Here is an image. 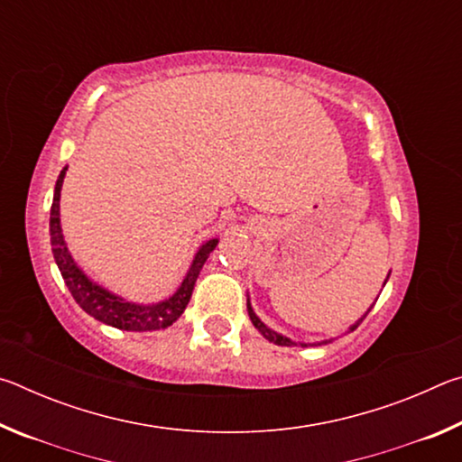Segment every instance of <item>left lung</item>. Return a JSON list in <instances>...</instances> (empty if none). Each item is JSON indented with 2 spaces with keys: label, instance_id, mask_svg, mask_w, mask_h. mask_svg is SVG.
Instances as JSON below:
<instances>
[{
  "label": "left lung",
  "instance_id": "1",
  "mask_svg": "<svg viewBox=\"0 0 462 462\" xmlns=\"http://www.w3.org/2000/svg\"><path fill=\"white\" fill-rule=\"evenodd\" d=\"M246 308H248V316H250V322H253L254 324V328H256V330H259L263 336H264V338H267V340H271V342H275V344H279V346H291V344H295V342H291V340H289V338H285V336H281V334H277L275 330H271V328H267V326H264L263 322H261V319L259 318H256V314H254V311H253V308H250V301H246ZM366 314H369V311H366ZM366 314L361 318V319H358V322L353 326V328H350V330H355V328H358V326H361V322H363V319L366 318Z\"/></svg>",
  "mask_w": 462,
  "mask_h": 462
}]
</instances>
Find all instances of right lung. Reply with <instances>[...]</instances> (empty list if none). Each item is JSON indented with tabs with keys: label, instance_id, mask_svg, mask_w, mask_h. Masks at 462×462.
Segmentation results:
<instances>
[{
	"label": "right lung",
	"instance_id": "right-lung-1",
	"mask_svg": "<svg viewBox=\"0 0 462 462\" xmlns=\"http://www.w3.org/2000/svg\"><path fill=\"white\" fill-rule=\"evenodd\" d=\"M67 167L60 171L57 179V185H54V198H52V208H51V245H52V254L54 261L59 264V271L62 279H65V285L71 291L73 300L79 303L83 311H88L99 322L107 326L120 328V330L128 332H148V330H161V328H167L175 322V319L183 314L187 303L191 300L193 285L199 277V271L203 263L208 261V256L216 248L217 240H208L203 245L195 259L191 263V269L183 279L181 287L177 289V293L169 300L154 303V306H138V303L124 301L122 297L109 293L107 289L99 287L97 283L85 275V273L77 267L75 261L69 254L65 246V238H62L60 230V212H59V201H60V187L62 179H65Z\"/></svg>",
	"mask_w": 462,
	"mask_h": 462
}]
</instances>
